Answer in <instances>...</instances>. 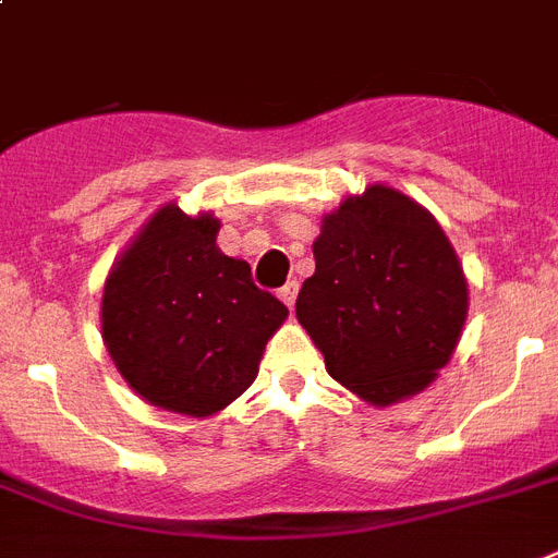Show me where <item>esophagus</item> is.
I'll use <instances>...</instances> for the list:
<instances>
[{
	"label": "esophagus",
	"instance_id": "obj_1",
	"mask_svg": "<svg viewBox=\"0 0 558 558\" xmlns=\"http://www.w3.org/2000/svg\"><path fill=\"white\" fill-rule=\"evenodd\" d=\"M278 298L283 303H287L289 310L294 306V298H298V280H289V283H283V287L278 289Z\"/></svg>",
	"mask_w": 558,
	"mask_h": 558
}]
</instances>
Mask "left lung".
I'll return each mask as SVG.
<instances>
[{
  "label": "left lung",
  "instance_id": "1",
  "mask_svg": "<svg viewBox=\"0 0 558 558\" xmlns=\"http://www.w3.org/2000/svg\"><path fill=\"white\" fill-rule=\"evenodd\" d=\"M294 312L326 373L375 407L429 387L468 318V280L427 208L369 185L324 217Z\"/></svg>",
  "mask_w": 558,
  "mask_h": 558
}]
</instances>
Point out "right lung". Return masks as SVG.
Wrapping results in <instances>:
<instances>
[{
	"mask_svg": "<svg viewBox=\"0 0 558 558\" xmlns=\"http://www.w3.org/2000/svg\"><path fill=\"white\" fill-rule=\"evenodd\" d=\"M220 220L169 203L143 226L102 292V341L148 404L206 418L255 381L289 310L217 248Z\"/></svg>",
	"mask_w": 558,
	"mask_h": 558,
	"instance_id": "add662e5",
	"label": "right lung"
}]
</instances>
